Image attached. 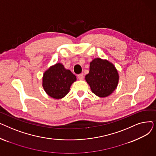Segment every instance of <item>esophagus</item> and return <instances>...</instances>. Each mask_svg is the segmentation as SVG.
<instances>
[{"label": "esophagus", "mask_w": 156, "mask_h": 156, "mask_svg": "<svg viewBox=\"0 0 156 156\" xmlns=\"http://www.w3.org/2000/svg\"><path fill=\"white\" fill-rule=\"evenodd\" d=\"M78 78L79 80H83V78H84V76H83V73H81V74H79V75H77Z\"/></svg>", "instance_id": "1"}]
</instances>
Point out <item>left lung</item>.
Returning <instances> with one entry per match:
<instances>
[{
    "label": "left lung",
    "instance_id": "obj_1",
    "mask_svg": "<svg viewBox=\"0 0 156 156\" xmlns=\"http://www.w3.org/2000/svg\"><path fill=\"white\" fill-rule=\"evenodd\" d=\"M92 92L100 97L109 95L116 89L119 80L114 65L100 58L94 59L90 64V71L85 76Z\"/></svg>",
    "mask_w": 156,
    "mask_h": 156
}]
</instances>
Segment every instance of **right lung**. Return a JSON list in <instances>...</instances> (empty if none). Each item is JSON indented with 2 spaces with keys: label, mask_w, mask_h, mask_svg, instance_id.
Segmentation results:
<instances>
[{
  "label": "right lung",
  "mask_w": 156,
  "mask_h": 156,
  "mask_svg": "<svg viewBox=\"0 0 156 156\" xmlns=\"http://www.w3.org/2000/svg\"><path fill=\"white\" fill-rule=\"evenodd\" d=\"M76 80V76L70 70L57 63L45 72L42 85L49 96L58 99L68 94L71 84Z\"/></svg>",
  "instance_id": "add662e5"
}]
</instances>
